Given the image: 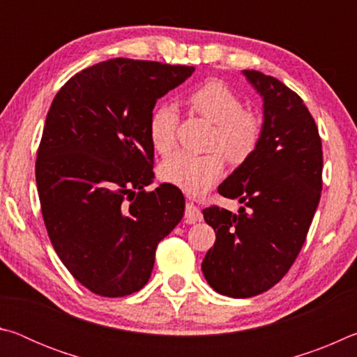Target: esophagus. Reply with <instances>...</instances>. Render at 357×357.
<instances>
[{
    "label": "esophagus",
    "instance_id": "obj_1",
    "mask_svg": "<svg viewBox=\"0 0 357 357\" xmlns=\"http://www.w3.org/2000/svg\"><path fill=\"white\" fill-rule=\"evenodd\" d=\"M185 220L189 223H197L203 220V214L198 206H195L193 203H187L185 204Z\"/></svg>",
    "mask_w": 357,
    "mask_h": 357
}]
</instances>
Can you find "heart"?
I'll list each match as a JSON object with an SVG mask.
<instances>
[{
    "mask_svg": "<svg viewBox=\"0 0 357 357\" xmlns=\"http://www.w3.org/2000/svg\"><path fill=\"white\" fill-rule=\"evenodd\" d=\"M193 112L215 124L211 146L220 149L231 164H243L255 153L261 138V121L244 112L243 100L220 80H208L187 96ZM178 112L170 104L157 107L149 119V140L165 154L176 142ZM160 178L189 195H203L223 174L220 153L192 154L178 151L162 162Z\"/></svg>",
    "mask_w": 357,
    "mask_h": 357,
    "instance_id": "heart-1",
    "label": "heart"
}]
</instances>
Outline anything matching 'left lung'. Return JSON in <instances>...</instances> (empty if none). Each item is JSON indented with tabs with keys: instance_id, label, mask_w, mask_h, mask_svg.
Here are the masks:
<instances>
[{
	"instance_id": "8db88e82",
	"label": "left lung",
	"mask_w": 357,
	"mask_h": 357,
	"mask_svg": "<svg viewBox=\"0 0 357 357\" xmlns=\"http://www.w3.org/2000/svg\"><path fill=\"white\" fill-rule=\"evenodd\" d=\"M243 75L263 100L261 138L219 193L247 211L203 209L215 243L202 271L209 287L228 298L261 294L288 273L321 197V138L309 108L274 77L258 70Z\"/></svg>"
}]
</instances>
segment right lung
Listing matches in <instances>:
<instances>
[{
	"instance_id": "obj_1",
	"label": "right lung",
	"mask_w": 357,
	"mask_h": 357,
	"mask_svg": "<svg viewBox=\"0 0 357 357\" xmlns=\"http://www.w3.org/2000/svg\"><path fill=\"white\" fill-rule=\"evenodd\" d=\"M195 68L114 58L78 72L47 113L36 160L42 215L59 259L105 298L142 289L157 244L184 215L176 185L153 192L149 119Z\"/></svg>"
}]
</instances>
